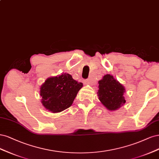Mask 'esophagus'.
Wrapping results in <instances>:
<instances>
[{
  "label": "esophagus",
  "instance_id": "esophagus-1",
  "mask_svg": "<svg viewBox=\"0 0 159 159\" xmlns=\"http://www.w3.org/2000/svg\"><path fill=\"white\" fill-rule=\"evenodd\" d=\"M84 83L86 84H90V81L89 79H86V80H84Z\"/></svg>",
  "mask_w": 159,
  "mask_h": 159
}]
</instances>
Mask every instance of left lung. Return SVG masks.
<instances>
[{
	"label": "left lung",
	"mask_w": 159,
	"mask_h": 159,
	"mask_svg": "<svg viewBox=\"0 0 159 159\" xmlns=\"http://www.w3.org/2000/svg\"><path fill=\"white\" fill-rule=\"evenodd\" d=\"M98 96L100 101L107 110L113 111L120 108L125 103L124 96V86L109 74L98 81Z\"/></svg>",
	"instance_id": "1"
}]
</instances>
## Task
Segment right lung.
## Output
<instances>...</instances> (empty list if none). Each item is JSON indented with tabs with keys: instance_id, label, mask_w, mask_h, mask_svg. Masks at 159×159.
Segmentation results:
<instances>
[{
	"instance_id": "1",
	"label": "right lung",
	"mask_w": 159,
	"mask_h": 159,
	"mask_svg": "<svg viewBox=\"0 0 159 159\" xmlns=\"http://www.w3.org/2000/svg\"><path fill=\"white\" fill-rule=\"evenodd\" d=\"M83 86L68 73L49 77L40 87L42 103L53 113L62 111L72 105Z\"/></svg>"
}]
</instances>
